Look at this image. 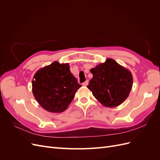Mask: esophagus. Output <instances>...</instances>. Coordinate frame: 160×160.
Instances as JSON below:
<instances>
[{
	"label": "esophagus",
	"instance_id": "esophagus-1",
	"mask_svg": "<svg viewBox=\"0 0 160 160\" xmlns=\"http://www.w3.org/2000/svg\"><path fill=\"white\" fill-rule=\"evenodd\" d=\"M88 83H89V81H88V80H87L84 82V83H83V86H87L88 85Z\"/></svg>",
	"mask_w": 160,
	"mask_h": 160
}]
</instances>
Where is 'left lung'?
<instances>
[{
  "mask_svg": "<svg viewBox=\"0 0 160 160\" xmlns=\"http://www.w3.org/2000/svg\"><path fill=\"white\" fill-rule=\"evenodd\" d=\"M93 78L88 88L105 107L114 108L128 98L133 85L131 72L112 59L90 70Z\"/></svg>",
  "mask_w": 160,
  "mask_h": 160,
  "instance_id": "left-lung-1",
  "label": "left lung"
}]
</instances>
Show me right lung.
Returning <instances> with one entry per match:
<instances>
[{"instance_id":"1","label":"right lung","mask_w":160,"mask_h":160,"mask_svg":"<svg viewBox=\"0 0 160 160\" xmlns=\"http://www.w3.org/2000/svg\"><path fill=\"white\" fill-rule=\"evenodd\" d=\"M69 68L68 63L55 61L38 70L33 77L34 97L49 112L61 113L66 110L81 87Z\"/></svg>"}]
</instances>
